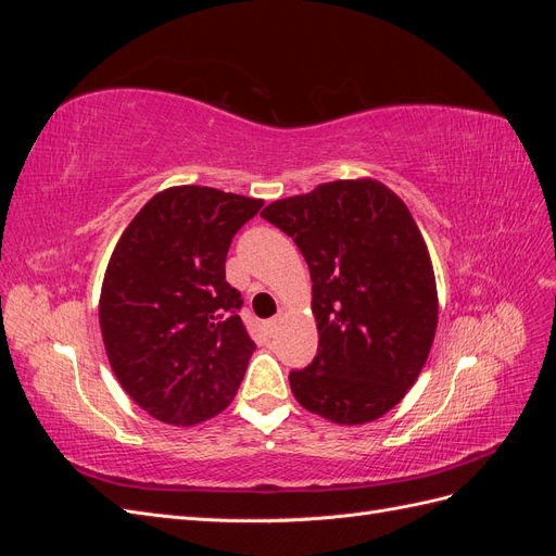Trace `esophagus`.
Returning a JSON list of instances; mask_svg holds the SVG:
<instances>
[{
	"mask_svg": "<svg viewBox=\"0 0 556 556\" xmlns=\"http://www.w3.org/2000/svg\"><path fill=\"white\" fill-rule=\"evenodd\" d=\"M276 327H278V317L266 319V329H268V333H274V331H276Z\"/></svg>",
	"mask_w": 556,
	"mask_h": 556,
	"instance_id": "esophagus-1",
	"label": "esophagus"
}]
</instances>
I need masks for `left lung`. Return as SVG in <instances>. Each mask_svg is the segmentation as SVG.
Instances as JSON below:
<instances>
[{
	"label": "left lung",
	"instance_id": "1",
	"mask_svg": "<svg viewBox=\"0 0 556 556\" xmlns=\"http://www.w3.org/2000/svg\"><path fill=\"white\" fill-rule=\"evenodd\" d=\"M294 239L313 280L317 355L290 371L296 401L336 425L378 419L429 357L439 296L427 243L378 180H333L262 211Z\"/></svg>",
	"mask_w": 556,
	"mask_h": 556
}]
</instances>
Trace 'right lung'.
Instances as JSON below:
<instances>
[{"label":"right lung","mask_w":556,"mask_h":556,"mask_svg":"<svg viewBox=\"0 0 556 556\" xmlns=\"http://www.w3.org/2000/svg\"><path fill=\"white\" fill-rule=\"evenodd\" d=\"M262 206L180 185L150 199L113 250L99 299L106 355L123 390L160 422L199 425L237 396L255 341L225 262Z\"/></svg>","instance_id":"1"}]
</instances>
